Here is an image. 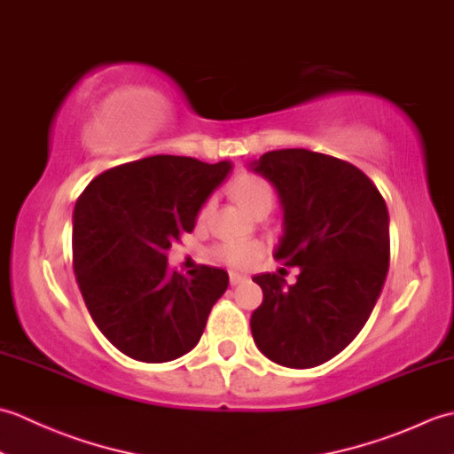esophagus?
Segmentation results:
<instances>
[{"mask_svg":"<svg viewBox=\"0 0 454 454\" xmlns=\"http://www.w3.org/2000/svg\"><path fill=\"white\" fill-rule=\"evenodd\" d=\"M246 278H247L246 275H239L236 271H230V285H239V283H244Z\"/></svg>","mask_w":454,"mask_h":454,"instance_id":"1","label":"esophagus"}]
</instances>
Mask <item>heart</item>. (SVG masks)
Instances as JSON below:
<instances>
[{"instance_id":"b5f03b06","label":"heart","mask_w":454,"mask_h":454,"mask_svg":"<svg viewBox=\"0 0 454 454\" xmlns=\"http://www.w3.org/2000/svg\"><path fill=\"white\" fill-rule=\"evenodd\" d=\"M232 197L236 199V202L242 207L249 215H255V212L267 207L273 205L275 195H273V187L262 177L255 176H246L242 179H238L232 189ZM208 207L202 208V215H205ZM218 255L224 259L226 263L234 265V267H249L254 265L259 257L263 255V246L257 242H247V244H226L218 247Z\"/></svg>"}]
</instances>
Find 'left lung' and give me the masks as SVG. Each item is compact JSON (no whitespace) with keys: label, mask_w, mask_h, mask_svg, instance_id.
Segmentation results:
<instances>
[{"label":"left lung","mask_w":454,"mask_h":454,"mask_svg":"<svg viewBox=\"0 0 454 454\" xmlns=\"http://www.w3.org/2000/svg\"><path fill=\"white\" fill-rule=\"evenodd\" d=\"M277 189L283 236L273 257L301 267L254 277L263 302L252 335L267 359L312 369L349 345L369 320L390 263L388 208L353 163L304 148L273 150L249 163Z\"/></svg>","instance_id":"1"}]
</instances>
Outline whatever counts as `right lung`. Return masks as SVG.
Segmentation results:
<instances>
[{
  "label": "right lung",
  "mask_w": 454,
  "mask_h": 454,
  "mask_svg": "<svg viewBox=\"0 0 454 454\" xmlns=\"http://www.w3.org/2000/svg\"><path fill=\"white\" fill-rule=\"evenodd\" d=\"M232 161L152 156L103 171L74 208V273L101 333L130 359L168 363L200 340L228 288L224 269L189 277L168 269V249L192 232Z\"/></svg>",
  "instance_id": "right-lung-1"
}]
</instances>
